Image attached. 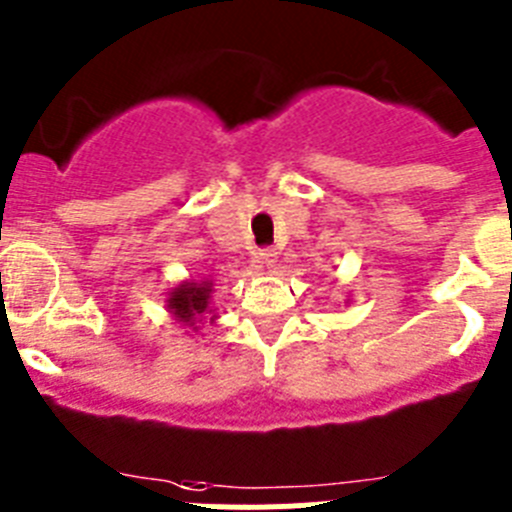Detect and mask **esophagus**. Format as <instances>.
Segmentation results:
<instances>
[{"mask_svg": "<svg viewBox=\"0 0 512 512\" xmlns=\"http://www.w3.org/2000/svg\"><path fill=\"white\" fill-rule=\"evenodd\" d=\"M259 264L266 266V269H274L277 266V251H271V248H264L259 253Z\"/></svg>", "mask_w": 512, "mask_h": 512, "instance_id": "1", "label": "esophagus"}]
</instances>
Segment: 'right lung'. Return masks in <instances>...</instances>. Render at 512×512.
I'll list each match as a JSON object with an SVG mask.
<instances>
[{
    "label": "right lung",
    "instance_id": "right-lung-1",
    "mask_svg": "<svg viewBox=\"0 0 512 512\" xmlns=\"http://www.w3.org/2000/svg\"><path fill=\"white\" fill-rule=\"evenodd\" d=\"M212 292H215L212 279H182V282L169 289L166 310L171 312V318L179 320V323L187 325V328H192L197 333L202 320H210V323L217 320Z\"/></svg>",
    "mask_w": 512,
    "mask_h": 512
}]
</instances>
